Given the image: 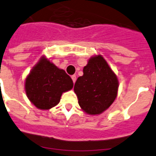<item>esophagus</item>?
I'll list each match as a JSON object with an SVG mask.
<instances>
[{
  "label": "esophagus",
  "instance_id": "esophagus-1",
  "mask_svg": "<svg viewBox=\"0 0 156 156\" xmlns=\"http://www.w3.org/2000/svg\"><path fill=\"white\" fill-rule=\"evenodd\" d=\"M72 80H73V82H76V75H73V76H72Z\"/></svg>",
  "mask_w": 156,
  "mask_h": 156
}]
</instances>
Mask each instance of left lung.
I'll return each instance as SVG.
<instances>
[{"label":"left lung","instance_id":"8db88e82","mask_svg":"<svg viewBox=\"0 0 156 156\" xmlns=\"http://www.w3.org/2000/svg\"><path fill=\"white\" fill-rule=\"evenodd\" d=\"M83 73L74 86L80 107L89 115L102 114L117 97L119 81L116 75L100 54L89 59Z\"/></svg>","mask_w":156,"mask_h":156}]
</instances>
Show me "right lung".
Instances as JSON below:
<instances>
[{
	"instance_id": "obj_1",
	"label": "right lung",
	"mask_w": 156,
	"mask_h": 156,
	"mask_svg": "<svg viewBox=\"0 0 156 156\" xmlns=\"http://www.w3.org/2000/svg\"><path fill=\"white\" fill-rule=\"evenodd\" d=\"M73 88L72 78L42 56L25 80V91L30 102L41 110H49L60 102L62 93Z\"/></svg>"
}]
</instances>
